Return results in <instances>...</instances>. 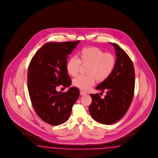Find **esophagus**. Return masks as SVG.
Returning <instances> with one entry per match:
<instances>
[{
  "mask_svg": "<svg viewBox=\"0 0 158 158\" xmlns=\"http://www.w3.org/2000/svg\"><path fill=\"white\" fill-rule=\"evenodd\" d=\"M80 95H82V96H83V95H86V94L85 92H83V91H81V92H80Z\"/></svg>",
  "mask_w": 158,
  "mask_h": 158,
  "instance_id": "34e87169",
  "label": "esophagus"
}]
</instances>
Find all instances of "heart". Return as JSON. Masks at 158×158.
<instances>
[{"label":"heart","mask_w":158,"mask_h":158,"mask_svg":"<svg viewBox=\"0 0 158 158\" xmlns=\"http://www.w3.org/2000/svg\"><path fill=\"white\" fill-rule=\"evenodd\" d=\"M79 60L72 57L68 60L66 69L70 75L76 76L82 65H88V76L76 77L73 80V85L77 88L88 91L97 82L106 81L113 72L116 65V58L112 54L105 53L96 47L82 49L79 53Z\"/></svg>","instance_id":"obj_1"}]
</instances>
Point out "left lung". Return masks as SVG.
Instances as JSON below:
<instances>
[{
	"instance_id": "left-lung-1",
	"label": "left lung",
	"mask_w": 158,
	"mask_h": 158,
	"mask_svg": "<svg viewBox=\"0 0 158 158\" xmlns=\"http://www.w3.org/2000/svg\"><path fill=\"white\" fill-rule=\"evenodd\" d=\"M116 65L113 72L106 81L96 89L104 90L103 99L97 94H90L92 102L89 110L94 120L104 125L118 122L125 114L132 101L135 75L132 62L126 52L114 43Z\"/></svg>"
}]
</instances>
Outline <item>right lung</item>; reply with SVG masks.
Listing matches in <instances>:
<instances>
[{
  "label": "right lung",
  "mask_w": 158,
  "mask_h": 158,
  "mask_svg": "<svg viewBox=\"0 0 158 158\" xmlns=\"http://www.w3.org/2000/svg\"><path fill=\"white\" fill-rule=\"evenodd\" d=\"M80 41L49 42L32 57L27 72V88L33 107L39 117L53 126L69 119L79 90L70 87L66 92L56 87H69L71 79L66 69L67 59Z\"/></svg>",
  "instance_id": "1"
}]
</instances>
